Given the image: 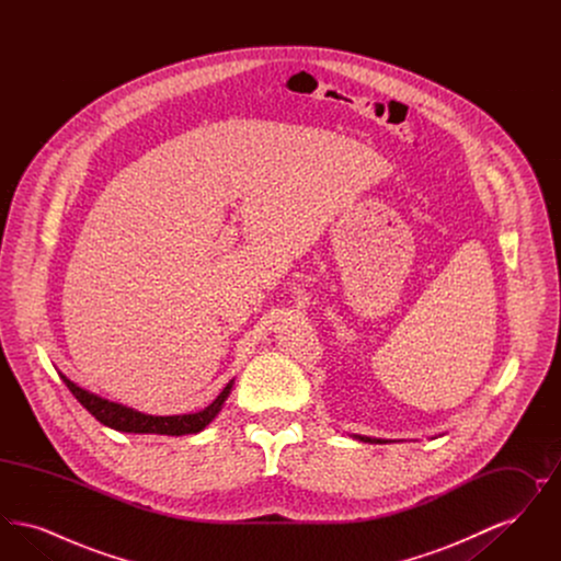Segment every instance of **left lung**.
Here are the masks:
<instances>
[{
  "label": "left lung",
  "instance_id": "8db88e82",
  "mask_svg": "<svg viewBox=\"0 0 561 561\" xmlns=\"http://www.w3.org/2000/svg\"><path fill=\"white\" fill-rule=\"evenodd\" d=\"M359 437V435H357ZM362 442H380V439H373V437H359Z\"/></svg>",
  "mask_w": 561,
  "mask_h": 561
}]
</instances>
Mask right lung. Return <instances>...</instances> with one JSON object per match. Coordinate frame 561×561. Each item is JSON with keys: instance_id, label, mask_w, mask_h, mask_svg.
<instances>
[{"instance_id": "1", "label": "right lung", "mask_w": 561, "mask_h": 561, "mask_svg": "<svg viewBox=\"0 0 561 561\" xmlns=\"http://www.w3.org/2000/svg\"><path fill=\"white\" fill-rule=\"evenodd\" d=\"M60 378L65 380L69 391L76 396V400L80 401L81 405L99 423L115 428V431H124V433H160V435H188V433L202 431L220 412L222 403L231 393V385H233V382H229L222 389V393L202 412L179 414V416H151V414L136 412L133 408H126L122 403L103 400L94 393H88V391L80 389L78 385H73L67 376H60Z\"/></svg>"}]
</instances>
